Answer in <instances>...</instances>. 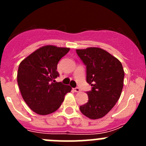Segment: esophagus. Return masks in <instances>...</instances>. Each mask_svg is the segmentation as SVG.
Listing matches in <instances>:
<instances>
[{"instance_id":"obj_1","label":"esophagus","mask_w":146,"mask_h":146,"mask_svg":"<svg viewBox=\"0 0 146 146\" xmlns=\"http://www.w3.org/2000/svg\"><path fill=\"white\" fill-rule=\"evenodd\" d=\"M74 91H75V92H77V93H79V92H80V89L79 88H74Z\"/></svg>"}]
</instances>
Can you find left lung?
<instances>
[{
  "label": "left lung",
  "mask_w": 146,
  "mask_h": 146,
  "mask_svg": "<svg viewBox=\"0 0 146 146\" xmlns=\"http://www.w3.org/2000/svg\"><path fill=\"white\" fill-rule=\"evenodd\" d=\"M86 66V81L92 86L88 91V101L80 107L81 113L91 119L108 114L121 96L124 71L121 62L99 47L76 50Z\"/></svg>",
  "instance_id": "obj_1"
}]
</instances>
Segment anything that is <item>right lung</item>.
I'll return each mask as SVG.
<instances>
[{
	"mask_svg": "<svg viewBox=\"0 0 146 146\" xmlns=\"http://www.w3.org/2000/svg\"><path fill=\"white\" fill-rule=\"evenodd\" d=\"M70 49L47 45L28 55L20 63L17 83L24 101L38 115L56 111L72 88L55 82L58 77L57 65Z\"/></svg>",
	"mask_w": 146,
	"mask_h": 146,
	"instance_id": "obj_1",
	"label": "right lung"
}]
</instances>
